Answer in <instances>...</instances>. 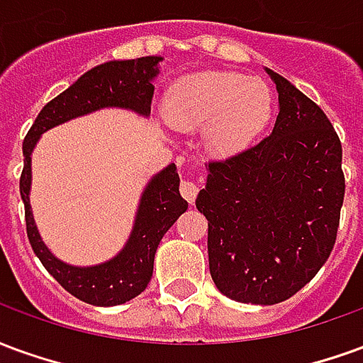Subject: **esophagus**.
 <instances>
[{
	"label": "esophagus",
	"mask_w": 363,
	"mask_h": 363,
	"mask_svg": "<svg viewBox=\"0 0 363 363\" xmlns=\"http://www.w3.org/2000/svg\"><path fill=\"white\" fill-rule=\"evenodd\" d=\"M198 184L192 181H182L181 182V194L184 196V200L189 202V204H194V200L198 196Z\"/></svg>",
	"instance_id": "34e87169"
}]
</instances>
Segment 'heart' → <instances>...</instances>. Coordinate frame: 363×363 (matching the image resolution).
<instances>
[{
  "instance_id": "heart-1",
  "label": "heart",
  "mask_w": 363,
  "mask_h": 363,
  "mask_svg": "<svg viewBox=\"0 0 363 363\" xmlns=\"http://www.w3.org/2000/svg\"><path fill=\"white\" fill-rule=\"evenodd\" d=\"M165 116L179 130L204 128L216 155L245 150L272 118V93L262 79L206 69L184 75L167 89Z\"/></svg>"
}]
</instances>
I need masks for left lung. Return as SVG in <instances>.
Here are the masks:
<instances>
[{"mask_svg": "<svg viewBox=\"0 0 363 363\" xmlns=\"http://www.w3.org/2000/svg\"><path fill=\"white\" fill-rule=\"evenodd\" d=\"M264 69L278 91L272 132L208 163L196 198L216 288L252 305L286 301L315 278L335 247L344 200L342 145L327 114Z\"/></svg>", "mask_w": 363, "mask_h": 363, "instance_id": "1", "label": "left lung"}]
</instances>
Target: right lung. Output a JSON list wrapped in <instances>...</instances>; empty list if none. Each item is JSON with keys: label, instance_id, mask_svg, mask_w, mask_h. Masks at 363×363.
<instances>
[{"label": "right lung", "instance_id": "1", "mask_svg": "<svg viewBox=\"0 0 363 363\" xmlns=\"http://www.w3.org/2000/svg\"><path fill=\"white\" fill-rule=\"evenodd\" d=\"M161 62V56L111 60L85 72L64 93L44 104L23 142L25 167L19 189L25 204L30 247L44 268L62 284V288L85 303L99 307L122 305L147 288L161 239L189 208V202L179 192V171L177 165L171 163L147 181L135 208L132 231L124 247L112 259L89 267H75L58 259L44 243L36 228L35 213L30 208L33 151L44 132L103 108H122L147 118L155 91L153 82L159 75Z\"/></svg>", "mask_w": 363, "mask_h": 363}]
</instances>
